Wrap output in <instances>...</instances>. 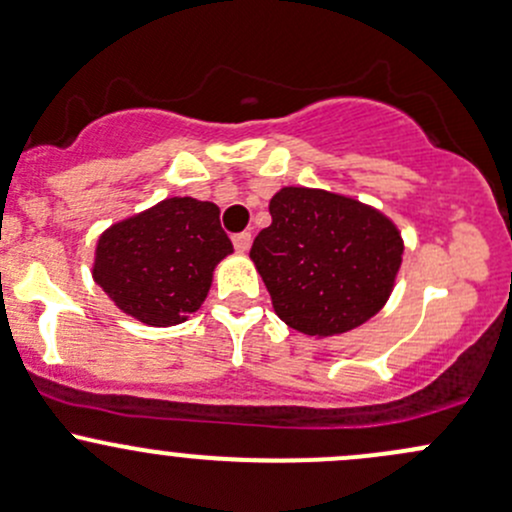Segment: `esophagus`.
<instances>
[{
	"label": "esophagus",
	"instance_id": "obj_1",
	"mask_svg": "<svg viewBox=\"0 0 512 512\" xmlns=\"http://www.w3.org/2000/svg\"><path fill=\"white\" fill-rule=\"evenodd\" d=\"M234 249L239 251V254H246V251L251 249V234L249 232H241L234 236Z\"/></svg>",
	"mask_w": 512,
	"mask_h": 512
}]
</instances>
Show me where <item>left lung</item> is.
Returning <instances> with one entry per match:
<instances>
[{
    "mask_svg": "<svg viewBox=\"0 0 512 512\" xmlns=\"http://www.w3.org/2000/svg\"><path fill=\"white\" fill-rule=\"evenodd\" d=\"M268 212L249 256L288 327L334 337L386 305L403 263V236L386 214L315 188H280Z\"/></svg>",
    "mask_w": 512,
    "mask_h": 512,
    "instance_id": "obj_1",
    "label": "left lung"
}]
</instances>
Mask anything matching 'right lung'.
I'll use <instances>...</instances> for the list:
<instances>
[{
	"label": "right lung",
	"instance_id": "obj_1",
	"mask_svg": "<svg viewBox=\"0 0 512 512\" xmlns=\"http://www.w3.org/2000/svg\"><path fill=\"white\" fill-rule=\"evenodd\" d=\"M232 251L214 202L168 197L104 229L92 278L134 320L173 327L200 310L214 268Z\"/></svg>",
	"mask_w": 512,
	"mask_h": 512
}]
</instances>
